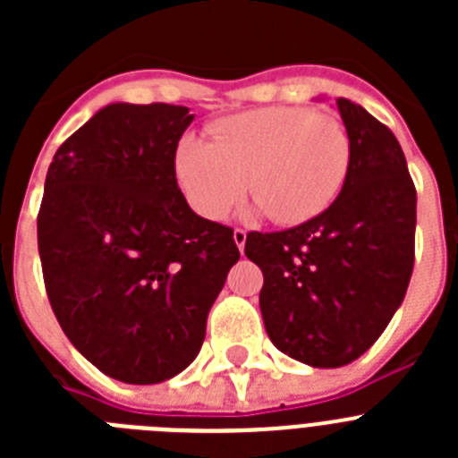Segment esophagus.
I'll use <instances>...</instances> for the list:
<instances>
[{"label": "esophagus", "instance_id": "34e87169", "mask_svg": "<svg viewBox=\"0 0 458 458\" xmlns=\"http://www.w3.org/2000/svg\"><path fill=\"white\" fill-rule=\"evenodd\" d=\"M233 241H236V245H238V250H241L242 252V248H245V241H248V232H245V229H233Z\"/></svg>", "mask_w": 458, "mask_h": 458}]
</instances>
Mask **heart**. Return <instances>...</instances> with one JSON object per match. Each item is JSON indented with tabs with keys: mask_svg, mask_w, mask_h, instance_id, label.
<instances>
[{
	"mask_svg": "<svg viewBox=\"0 0 458 458\" xmlns=\"http://www.w3.org/2000/svg\"><path fill=\"white\" fill-rule=\"evenodd\" d=\"M213 141L185 137L176 179L199 216L225 220L250 188L277 225H301L333 204L351 169V137L337 114L264 107L226 116Z\"/></svg>",
	"mask_w": 458,
	"mask_h": 458,
	"instance_id": "b5f03b06",
	"label": "heart"
}]
</instances>
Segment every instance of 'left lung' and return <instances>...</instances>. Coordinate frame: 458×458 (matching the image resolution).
<instances>
[{
    "instance_id": "left-lung-1",
    "label": "left lung",
    "mask_w": 458,
    "mask_h": 458,
    "mask_svg": "<svg viewBox=\"0 0 458 458\" xmlns=\"http://www.w3.org/2000/svg\"><path fill=\"white\" fill-rule=\"evenodd\" d=\"M351 169L337 199L284 232H250L245 254L264 273L259 293L270 342L311 367L365 353L402 305L415 264L418 192L386 123L337 98Z\"/></svg>"
}]
</instances>
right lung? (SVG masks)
I'll use <instances>...</instances> for the list:
<instances>
[{
  "label": "right lung",
  "instance_id": "1",
  "mask_svg": "<svg viewBox=\"0 0 458 458\" xmlns=\"http://www.w3.org/2000/svg\"><path fill=\"white\" fill-rule=\"evenodd\" d=\"M194 116L114 103L56 148L38 210L47 298L72 346L123 383H160L197 358L241 259L233 229L199 217L176 181Z\"/></svg>",
  "mask_w": 458,
  "mask_h": 458
}]
</instances>
